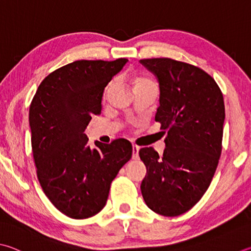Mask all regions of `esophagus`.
I'll return each instance as SVG.
<instances>
[{"mask_svg":"<svg viewBox=\"0 0 251 251\" xmlns=\"http://www.w3.org/2000/svg\"><path fill=\"white\" fill-rule=\"evenodd\" d=\"M138 152H139V147L136 145H133V159H138Z\"/></svg>","mask_w":251,"mask_h":251,"instance_id":"34e87169","label":"esophagus"}]
</instances>
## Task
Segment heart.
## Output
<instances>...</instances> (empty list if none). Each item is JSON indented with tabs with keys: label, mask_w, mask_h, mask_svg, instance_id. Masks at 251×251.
<instances>
[{
	"label": "heart",
	"mask_w": 251,
	"mask_h": 251,
	"mask_svg": "<svg viewBox=\"0 0 251 251\" xmlns=\"http://www.w3.org/2000/svg\"><path fill=\"white\" fill-rule=\"evenodd\" d=\"M133 82H134V85L135 86H137V85H140V84H145V83H149V82H152V81H150L149 79H147V78H135L134 80H133Z\"/></svg>",
	"instance_id": "b5f03b06"
}]
</instances>
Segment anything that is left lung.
<instances>
[{"mask_svg": "<svg viewBox=\"0 0 251 251\" xmlns=\"http://www.w3.org/2000/svg\"><path fill=\"white\" fill-rule=\"evenodd\" d=\"M157 76L160 105L154 121L161 124L166 149L141 148L147 168L141 194L147 206L163 216L192 208L206 192L222 153L225 105L222 91L201 68L170 58L143 59Z\"/></svg>", "mask_w": 251, "mask_h": 251, "instance_id": "1", "label": "left lung"}]
</instances>
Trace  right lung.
Segmentation results:
<instances>
[{"mask_svg":"<svg viewBox=\"0 0 251 251\" xmlns=\"http://www.w3.org/2000/svg\"><path fill=\"white\" fill-rule=\"evenodd\" d=\"M127 61L71 62L48 75L30 103L39 183L50 202L75 220L93 216L105 206L112 181L133 154L124 138L95 141L97 148L91 149L84 134L92 116L101 114L104 89Z\"/></svg>","mask_w":251,"mask_h":251,"instance_id":"1","label":"right lung"}]
</instances>
